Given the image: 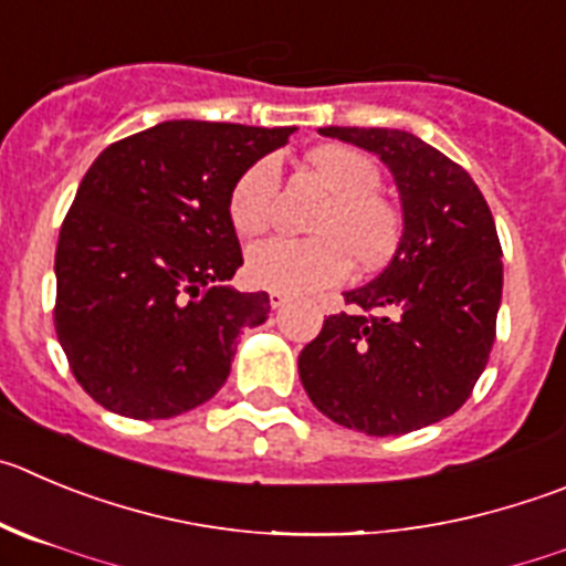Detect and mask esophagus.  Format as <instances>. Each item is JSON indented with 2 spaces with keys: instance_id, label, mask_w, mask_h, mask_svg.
<instances>
[{
  "instance_id": "1",
  "label": "esophagus",
  "mask_w": 566,
  "mask_h": 566,
  "mask_svg": "<svg viewBox=\"0 0 566 566\" xmlns=\"http://www.w3.org/2000/svg\"><path fill=\"white\" fill-rule=\"evenodd\" d=\"M268 298H271V307H273V310H282V307H287L290 295H287V293H276V290H271V295H268Z\"/></svg>"
}]
</instances>
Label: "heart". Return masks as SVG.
I'll return each mask as SVG.
<instances>
[{"label": "heart", "mask_w": 566, "mask_h": 566, "mask_svg": "<svg viewBox=\"0 0 566 566\" xmlns=\"http://www.w3.org/2000/svg\"><path fill=\"white\" fill-rule=\"evenodd\" d=\"M313 170L332 198L310 229L318 237L293 240L271 237L251 245L245 276L276 293H318L346 279L348 256L360 268H377L396 251L402 234L399 211L379 195L382 170L368 153L355 147H321L310 156ZM279 161L262 156L251 161L229 189V220L237 234H259L271 226L279 200Z\"/></svg>", "instance_id": "1"}]
</instances>
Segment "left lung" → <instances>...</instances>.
Returning a JSON list of instances; mask_svg holds the SVG:
<instances>
[{"label":"left lung","instance_id":"8db88e82","mask_svg":"<svg viewBox=\"0 0 566 566\" xmlns=\"http://www.w3.org/2000/svg\"><path fill=\"white\" fill-rule=\"evenodd\" d=\"M377 153L402 195L390 265L348 290L298 355L315 408L348 430L402 436L455 413L489 363L503 298V248L478 184L408 130L321 128Z\"/></svg>","mask_w":566,"mask_h":566}]
</instances>
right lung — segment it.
I'll list each match as a JSON object with an SVG mask.
<instances>
[{"mask_svg":"<svg viewBox=\"0 0 566 566\" xmlns=\"http://www.w3.org/2000/svg\"><path fill=\"white\" fill-rule=\"evenodd\" d=\"M293 128L172 119L105 147L77 187L55 251V332L94 402L170 419L209 402L268 293L220 282L242 265L229 189Z\"/></svg>","mask_w":566,"mask_h":566,"instance_id":"obj_1","label":"right lung"}]
</instances>
